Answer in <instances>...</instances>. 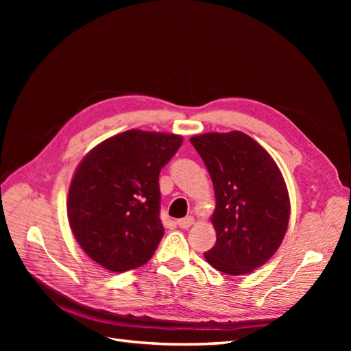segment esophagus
<instances>
[{
  "label": "esophagus",
  "instance_id": "34e87169",
  "mask_svg": "<svg viewBox=\"0 0 351 351\" xmlns=\"http://www.w3.org/2000/svg\"><path fill=\"white\" fill-rule=\"evenodd\" d=\"M192 224H193V217H186L182 219H177V226L180 228H189Z\"/></svg>",
  "mask_w": 351,
  "mask_h": 351
}]
</instances>
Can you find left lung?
Segmentation results:
<instances>
[{"mask_svg":"<svg viewBox=\"0 0 351 351\" xmlns=\"http://www.w3.org/2000/svg\"><path fill=\"white\" fill-rule=\"evenodd\" d=\"M215 189V246L205 259L227 275H243L271 259L290 219V199L271 155L241 132L190 139Z\"/></svg>","mask_w":351,"mask_h":351,"instance_id":"1","label":"left lung"}]
</instances>
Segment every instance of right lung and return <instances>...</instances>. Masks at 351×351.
I'll return each instance as SVG.
<instances>
[{"instance_id":"1","label":"right lung","mask_w":351,"mask_h":351,"mask_svg":"<svg viewBox=\"0 0 351 351\" xmlns=\"http://www.w3.org/2000/svg\"><path fill=\"white\" fill-rule=\"evenodd\" d=\"M183 137L127 130L104 141L73 176L67 214L88 256L111 272L139 268L164 236L159 173Z\"/></svg>"}]
</instances>
